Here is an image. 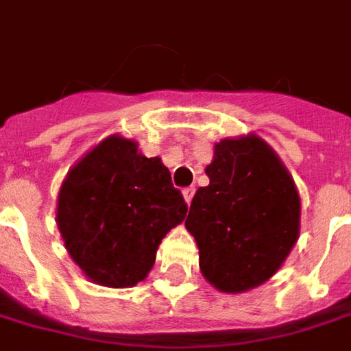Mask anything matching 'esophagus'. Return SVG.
<instances>
[{"label": "esophagus", "mask_w": 351, "mask_h": 351, "mask_svg": "<svg viewBox=\"0 0 351 351\" xmlns=\"http://www.w3.org/2000/svg\"><path fill=\"white\" fill-rule=\"evenodd\" d=\"M181 193H183V199H185V202H187V204H191L193 195H195V189H193V187H187V189H183Z\"/></svg>", "instance_id": "34e87169"}]
</instances>
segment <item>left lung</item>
Listing matches in <instances>:
<instances>
[{
  "mask_svg": "<svg viewBox=\"0 0 351 351\" xmlns=\"http://www.w3.org/2000/svg\"><path fill=\"white\" fill-rule=\"evenodd\" d=\"M185 227L200 273L214 289L241 294L281 269L300 237L302 202L292 176L260 135L226 137L206 166Z\"/></svg>",
  "mask_w": 351,
  "mask_h": 351,
  "instance_id": "1",
  "label": "left lung"
}]
</instances>
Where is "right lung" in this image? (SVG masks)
<instances>
[{"mask_svg":"<svg viewBox=\"0 0 351 351\" xmlns=\"http://www.w3.org/2000/svg\"><path fill=\"white\" fill-rule=\"evenodd\" d=\"M187 204L158 156L112 134L89 149L62 180L55 221L64 248L89 281L128 289L143 281L166 233Z\"/></svg>","mask_w":351,"mask_h":351,"instance_id":"1","label":"right lung"}]
</instances>
